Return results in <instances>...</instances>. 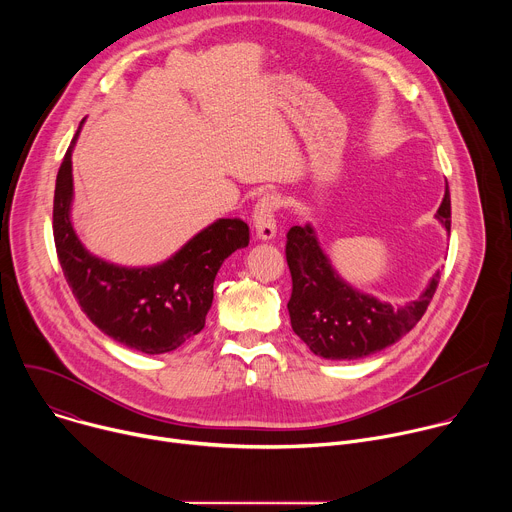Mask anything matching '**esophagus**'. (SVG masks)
Here are the masks:
<instances>
[{"instance_id":"34e87169","label":"esophagus","mask_w":512,"mask_h":512,"mask_svg":"<svg viewBox=\"0 0 512 512\" xmlns=\"http://www.w3.org/2000/svg\"><path fill=\"white\" fill-rule=\"evenodd\" d=\"M279 202L277 196L265 194L253 210V227L259 241H271L277 235V221H275V210Z\"/></svg>"}]
</instances>
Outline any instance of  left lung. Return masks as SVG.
Masks as SVG:
<instances>
[{
    "mask_svg": "<svg viewBox=\"0 0 512 512\" xmlns=\"http://www.w3.org/2000/svg\"><path fill=\"white\" fill-rule=\"evenodd\" d=\"M450 216L446 188L435 218L448 233ZM285 257L294 281L287 302L291 328L316 356L328 360L364 358L401 340L421 320L440 283L437 269L419 298L405 304L364 294L338 275L312 225L289 229Z\"/></svg>",
    "mask_w": 512,
    "mask_h": 512,
    "instance_id": "8db88e82",
    "label": "left lung"
}]
</instances>
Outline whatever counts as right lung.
Returning a JSON list of instances; mask_svg holds the SVG:
<instances>
[{"mask_svg":"<svg viewBox=\"0 0 512 512\" xmlns=\"http://www.w3.org/2000/svg\"><path fill=\"white\" fill-rule=\"evenodd\" d=\"M83 121L54 188L52 229L60 267L81 310L101 332L137 352H172L204 328L214 277L229 255L249 245V227L241 218H218L170 259L150 267H125L93 255L70 218L72 150Z\"/></svg>","mask_w":512,"mask_h":512,"instance_id":"right-lung-1","label":"right lung"}]
</instances>
